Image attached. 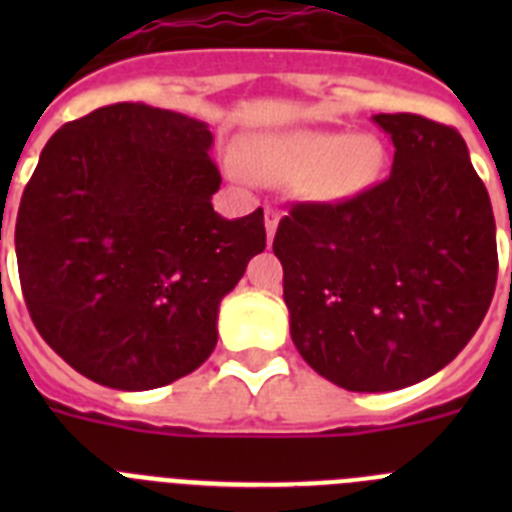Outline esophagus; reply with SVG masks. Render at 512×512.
Segmentation results:
<instances>
[{
  "mask_svg": "<svg viewBox=\"0 0 512 512\" xmlns=\"http://www.w3.org/2000/svg\"><path fill=\"white\" fill-rule=\"evenodd\" d=\"M264 223H266V238H274V233H277V225H279V212L274 210V207H266L264 210Z\"/></svg>",
  "mask_w": 512,
  "mask_h": 512,
  "instance_id": "1",
  "label": "esophagus"
}]
</instances>
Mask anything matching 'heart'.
<instances>
[{
	"mask_svg": "<svg viewBox=\"0 0 512 512\" xmlns=\"http://www.w3.org/2000/svg\"><path fill=\"white\" fill-rule=\"evenodd\" d=\"M238 169L259 182H295L318 200L338 202L364 192L382 169L384 151L372 135L279 130L243 140Z\"/></svg>",
	"mask_w": 512,
	"mask_h": 512,
	"instance_id": "heart-1",
	"label": "heart"
}]
</instances>
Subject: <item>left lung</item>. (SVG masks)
<instances>
[{"label":"left lung","instance_id":"obj_1","mask_svg":"<svg viewBox=\"0 0 512 512\" xmlns=\"http://www.w3.org/2000/svg\"><path fill=\"white\" fill-rule=\"evenodd\" d=\"M392 174L341 202H295L279 220L289 333L302 359L351 392H392L449 364L495 295L490 194L459 130L374 115Z\"/></svg>","mask_w":512,"mask_h":512}]
</instances>
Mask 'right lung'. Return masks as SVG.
<instances>
[{"label": "right lung", "mask_w": 512, "mask_h": 512, "mask_svg": "<svg viewBox=\"0 0 512 512\" xmlns=\"http://www.w3.org/2000/svg\"><path fill=\"white\" fill-rule=\"evenodd\" d=\"M205 122L143 102L56 130L15 225L22 297L43 341L115 390L187 377L217 343V307L266 248L264 210H212Z\"/></svg>", "instance_id": "obj_1"}]
</instances>
